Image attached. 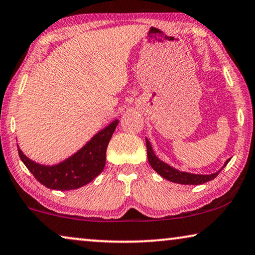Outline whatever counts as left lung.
<instances>
[{
	"label": "left lung",
	"mask_w": 255,
	"mask_h": 255,
	"mask_svg": "<svg viewBox=\"0 0 255 255\" xmlns=\"http://www.w3.org/2000/svg\"><path fill=\"white\" fill-rule=\"evenodd\" d=\"M146 147H147V157H148V162L149 164L152 165L154 170L156 171L158 175L163 177V178L170 180L172 183L184 184V185H199V184L209 182V180L215 178V177L220 173V171L228 164V162L230 161V158H229V160H227L226 163H224L223 168L221 169V170H219L215 173H212V175H194V173L178 171L177 169L170 167V165L164 163V162H162L161 160H158V158L155 156V154L153 153L152 146H150V143L147 139H146Z\"/></svg>",
	"instance_id": "1"
}]
</instances>
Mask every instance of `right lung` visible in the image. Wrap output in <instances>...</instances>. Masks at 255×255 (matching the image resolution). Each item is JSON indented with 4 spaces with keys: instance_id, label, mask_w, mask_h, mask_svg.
Listing matches in <instances>:
<instances>
[{
    "instance_id": "1",
    "label": "right lung",
    "mask_w": 255,
    "mask_h": 255,
    "mask_svg": "<svg viewBox=\"0 0 255 255\" xmlns=\"http://www.w3.org/2000/svg\"><path fill=\"white\" fill-rule=\"evenodd\" d=\"M119 124L114 121L95 134L79 152L53 167L35 163L18 148L20 160L35 179L48 189L69 191L86 185L100 173L106 164V150L109 140Z\"/></svg>"
}]
</instances>
